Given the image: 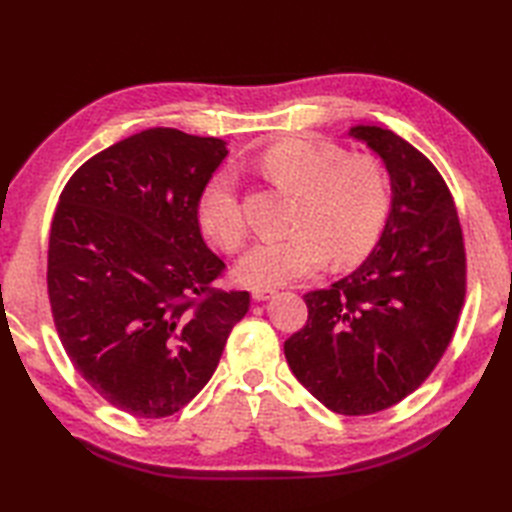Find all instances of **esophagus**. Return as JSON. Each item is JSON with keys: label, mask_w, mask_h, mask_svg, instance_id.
Returning <instances> with one entry per match:
<instances>
[{"label": "esophagus", "mask_w": 512, "mask_h": 512, "mask_svg": "<svg viewBox=\"0 0 512 512\" xmlns=\"http://www.w3.org/2000/svg\"><path fill=\"white\" fill-rule=\"evenodd\" d=\"M275 295L273 288H253V299L255 301H266Z\"/></svg>", "instance_id": "1"}]
</instances>
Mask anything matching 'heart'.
<instances>
[{
	"mask_svg": "<svg viewBox=\"0 0 512 512\" xmlns=\"http://www.w3.org/2000/svg\"><path fill=\"white\" fill-rule=\"evenodd\" d=\"M262 169L299 195L292 231L257 242L235 273L246 286L290 284L321 268L363 259L378 242L391 209V180L383 162L354 154L328 140L286 138L268 147ZM202 233L226 250L246 239V217L231 171H217L198 198Z\"/></svg>",
	"mask_w": 512,
	"mask_h": 512,
	"instance_id": "heart-1",
	"label": "heart"
}]
</instances>
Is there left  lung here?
Listing matches in <instances>:
<instances>
[{"label": "left lung", "mask_w": 512, "mask_h": 512, "mask_svg": "<svg viewBox=\"0 0 512 512\" xmlns=\"http://www.w3.org/2000/svg\"><path fill=\"white\" fill-rule=\"evenodd\" d=\"M350 136L383 158L391 211L352 275L303 295L308 321L284 343L292 374L325 407L369 416L416 391L453 339L466 295L458 209L440 171L391 129Z\"/></svg>", "instance_id": "1"}]
</instances>
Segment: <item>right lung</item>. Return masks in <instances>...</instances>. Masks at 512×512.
<instances>
[{"mask_svg": "<svg viewBox=\"0 0 512 512\" xmlns=\"http://www.w3.org/2000/svg\"><path fill=\"white\" fill-rule=\"evenodd\" d=\"M220 138L154 127L72 173L50 226L48 297L65 354L110 405L167 418L209 383L246 290L204 244L198 198Z\"/></svg>", "mask_w": 512, "mask_h": 512, "instance_id": "obj_1", "label": "right lung"}]
</instances>
